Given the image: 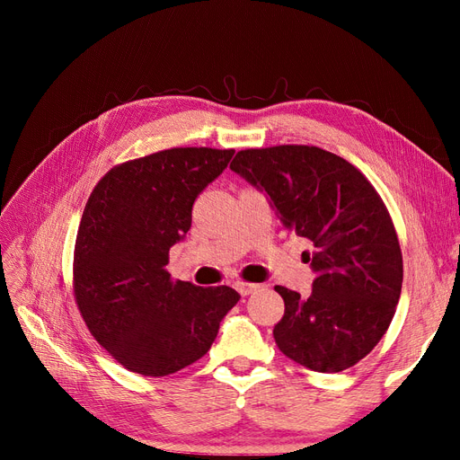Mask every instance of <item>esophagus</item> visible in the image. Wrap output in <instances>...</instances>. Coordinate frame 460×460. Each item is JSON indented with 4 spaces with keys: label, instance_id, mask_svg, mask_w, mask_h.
<instances>
[{
    "label": "esophagus",
    "instance_id": "esophagus-1",
    "mask_svg": "<svg viewBox=\"0 0 460 460\" xmlns=\"http://www.w3.org/2000/svg\"><path fill=\"white\" fill-rule=\"evenodd\" d=\"M259 288H261L259 284H252V282H238V284H235V289H238L243 297L249 296V294H253V291H257Z\"/></svg>",
    "mask_w": 460,
    "mask_h": 460
}]
</instances>
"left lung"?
I'll list each match as a JSON object with an SVG mask.
<instances>
[{"label": "left lung", "mask_w": 460, "mask_h": 460, "mask_svg": "<svg viewBox=\"0 0 460 460\" xmlns=\"http://www.w3.org/2000/svg\"><path fill=\"white\" fill-rule=\"evenodd\" d=\"M230 169L314 247L305 252L311 296L274 288L286 305L272 332L278 349L314 372L357 365L392 324L402 284L399 240L378 191L351 163L314 146L243 149Z\"/></svg>", "instance_id": "1"}]
</instances>
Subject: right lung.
I'll return each instance as SVG.
<instances>
[{
	"label": "right lung",
	"instance_id": "right-lung-1",
	"mask_svg": "<svg viewBox=\"0 0 460 460\" xmlns=\"http://www.w3.org/2000/svg\"><path fill=\"white\" fill-rule=\"evenodd\" d=\"M234 149L174 147L111 169L86 203L75 247V297L102 347L132 372L166 376L196 363L240 301L228 286L171 280V247Z\"/></svg>",
	"mask_w": 460,
	"mask_h": 460
}]
</instances>
